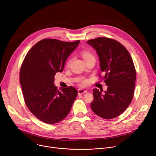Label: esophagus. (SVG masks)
<instances>
[{
	"instance_id": "1",
	"label": "esophagus",
	"mask_w": 156,
	"mask_h": 156,
	"mask_svg": "<svg viewBox=\"0 0 156 156\" xmlns=\"http://www.w3.org/2000/svg\"><path fill=\"white\" fill-rule=\"evenodd\" d=\"M87 91L85 90H83V89H78V95H81V94H84L85 93H86Z\"/></svg>"
}]
</instances>
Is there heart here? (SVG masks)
<instances>
[{"label":"heart","instance_id":"1","mask_svg":"<svg viewBox=\"0 0 156 156\" xmlns=\"http://www.w3.org/2000/svg\"><path fill=\"white\" fill-rule=\"evenodd\" d=\"M82 56H83V59H86V58H89V57H91V56H92V55L90 53V52H88V51H83L82 53ZM86 84V81H82L81 83V85H85Z\"/></svg>","mask_w":156,"mask_h":156}]
</instances>
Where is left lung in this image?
<instances>
[{
  "label": "left lung",
  "instance_id": "1",
  "mask_svg": "<svg viewBox=\"0 0 156 156\" xmlns=\"http://www.w3.org/2000/svg\"><path fill=\"white\" fill-rule=\"evenodd\" d=\"M97 52L107 91L94 88L91 108L96 115L111 119L119 116L130 105L133 97L136 71L127 49L118 41L97 37L87 41Z\"/></svg>",
  "mask_w": 156,
  "mask_h": 156
}]
</instances>
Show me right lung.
Here are the masks:
<instances>
[{"instance_id": "obj_1", "label": "right lung", "mask_w": 156, "mask_h": 156, "mask_svg": "<svg viewBox=\"0 0 156 156\" xmlns=\"http://www.w3.org/2000/svg\"><path fill=\"white\" fill-rule=\"evenodd\" d=\"M80 43L44 39L27 53L20 70V82L27 107L38 119L54 124L69 113L78 91L73 87L55 85L56 73L62 72L65 63Z\"/></svg>"}]
</instances>
